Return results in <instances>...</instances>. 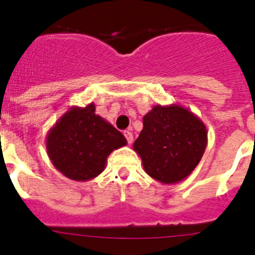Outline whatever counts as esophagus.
<instances>
[{
  "label": "esophagus",
  "mask_w": 255,
  "mask_h": 255,
  "mask_svg": "<svg viewBox=\"0 0 255 255\" xmlns=\"http://www.w3.org/2000/svg\"><path fill=\"white\" fill-rule=\"evenodd\" d=\"M124 135H125L126 140H128V143L131 144L132 140H134V136H132V132L129 131V130H126L125 132H124Z\"/></svg>",
  "instance_id": "34e87169"
}]
</instances>
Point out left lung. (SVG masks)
Listing matches in <instances>:
<instances>
[{
    "label": "left lung",
    "mask_w": 255,
    "mask_h": 255,
    "mask_svg": "<svg viewBox=\"0 0 255 255\" xmlns=\"http://www.w3.org/2000/svg\"><path fill=\"white\" fill-rule=\"evenodd\" d=\"M207 147V129L180 106H155L143 117L134 143L145 172L163 184H175L197 167Z\"/></svg>",
    "instance_id": "8db88e82"
}]
</instances>
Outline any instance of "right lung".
Instances as JSON below:
<instances>
[{
  "mask_svg": "<svg viewBox=\"0 0 255 255\" xmlns=\"http://www.w3.org/2000/svg\"><path fill=\"white\" fill-rule=\"evenodd\" d=\"M125 144V136L96 115L91 103L85 108H71L61 117L47 135L46 145L60 172L71 180L87 181L98 176L110 153Z\"/></svg>",
  "mask_w": 255,
  "mask_h": 255,
  "instance_id": "1",
  "label": "right lung"
}]
</instances>
